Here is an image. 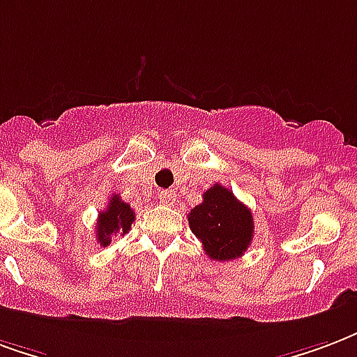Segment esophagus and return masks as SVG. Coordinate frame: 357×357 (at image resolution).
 <instances>
[{"mask_svg":"<svg viewBox=\"0 0 357 357\" xmlns=\"http://www.w3.org/2000/svg\"><path fill=\"white\" fill-rule=\"evenodd\" d=\"M158 200H160L162 204H174V200H176V192L172 191V189H162V191L158 192Z\"/></svg>","mask_w":357,"mask_h":357,"instance_id":"34e87169","label":"esophagus"}]
</instances>
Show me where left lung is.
Wrapping results in <instances>:
<instances>
[{
    "label": "left lung",
    "instance_id": "obj_1",
    "mask_svg": "<svg viewBox=\"0 0 357 357\" xmlns=\"http://www.w3.org/2000/svg\"><path fill=\"white\" fill-rule=\"evenodd\" d=\"M187 219L210 259H236L252 244V210L219 183L204 192L202 202L192 208Z\"/></svg>",
    "mask_w": 357,
    "mask_h": 357
}]
</instances>
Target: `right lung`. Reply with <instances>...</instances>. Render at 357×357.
<instances>
[{
  "label": "right lung",
  "instance_id": "add662e5",
  "mask_svg": "<svg viewBox=\"0 0 357 357\" xmlns=\"http://www.w3.org/2000/svg\"><path fill=\"white\" fill-rule=\"evenodd\" d=\"M134 223V212L119 195H113L104 212H100L96 223V240L100 245L112 244L113 236H125Z\"/></svg>",
  "mask_w": 357,
  "mask_h": 357
}]
</instances>
